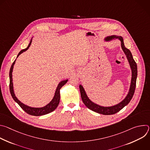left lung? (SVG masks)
<instances>
[{"mask_svg":"<svg viewBox=\"0 0 150 150\" xmlns=\"http://www.w3.org/2000/svg\"><path fill=\"white\" fill-rule=\"evenodd\" d=\"M119 39L121 42V47L125 54L126 58L128 60V62L129 63L130 68L131 69L132 71V78H131V82L130 85V88L129 92H128L127 96L126 97L119 103L112 105V106H109V107H104L98 104H97L93 102L90 99L88 98V97L87 95L86 92H85L83 87L82 85H79V90L81 93V97L82 98V100L83 103V104L85 105V106L88 108L89 109L97 112L100 114L104 115H113L116 113L117 112H119L121 109H122L125 106H126L128 103L130 102L131 100L135 90L136 87V82H137V63L135 62L132 54L131 52V51L125 47L124 42H123V39L122 37L121 36H117L116 35H113L110 36H108L104 38V40L105 41H111L113 39Z\"/></svg>","mask_w":150,"mask_h":150,"instance_id":"8db88e82","label":"left lung"}]
</instances>
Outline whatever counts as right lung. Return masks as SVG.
I'll return each instance as SVG.
<instances>
[{
  "label": "right lung",
  "mask_w": 150,
  "mask_h": 150,
  "mask_svg": "<svg viewBox=\"0 0 150 150\" xmlns=\"http://www.w3.org/2000/svg\"><path fill=\"white\" fill-rule=\"evenodd\" d=\"M32 42V38L30 40V43L28 46V47L25 49H23L21 51H20V52L18 53L16 58L21 54L23 53V52H25L26 50H27L28 49V48L30 47L31 44ZM15 61L16 59L15 60V61L13 62L12 65L10 69V71H9V90H10V93L11 94L13 98V99L14 100V101L15 102H16L27 113L32 115V116H42V115H45L46 114H48L53 111H54L56 108L58 106L59 104V101H60V88L65 85L68 81V79H65L61 81L56 88L55 93H54V96L53 98V99L52 100V101L47 104L46 105L42 107V108H32V107L27 105L25 104H24V103H23L22 102H21L18 98L17 97L15 96V94L14 93V90H13V80H12V71H13V66L15 63Z\"/></svg>",
  "instance_id": "add662e5"
}]
</instances>
